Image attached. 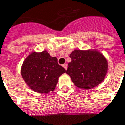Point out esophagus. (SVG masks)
<instances>
[{
	"instance_id": "1",
	"label": "esophagus",
	"mask_w": 125,
	"mask_h": 125,
	"mask_svg": "<svg viewBox=\"0 0 125 125\" xmlns=\"http://www.w3.org/2000/svg\"><path fill=\"white\" fill-rule=\"evenodd\" d=\"M67 66H67V64H66V63H64V64L63 65V67L66 70L67 69Z\"/></svg>"
}]
</instances>
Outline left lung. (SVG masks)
<instances>
[{
    "label": "left lung",
    "instance_id": "8db88e82",
    "mask_svg": "<svg viewBox=\"0 0 125 125\" xmlns=\"http://www.w3.org/2000/svg\"><path fill=\"white\" fill-rule=\"evenodd\" d=\"M69 57L66 74L71 76L75 86L82 89H92L105 78L108 69L107 59L99 51L74 50Z\"/></svg>",
    "mask_w": 125,
    "mask_h": 125
}]
</instances>
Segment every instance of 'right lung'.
I'll return each mask as SVG.
<instances>
[{"instance_id": "right-lung-1", "label": "right lung", "mask_w": 125, "mask_h": 125, "mask_svg": "<svg viewBox=\"0 0 125 125\" xmlns=\"http://www.w3.org/2000/svg\"><path fill=\"white\" fill-rule=\"evenodd\" d=\"M65 72L57 59L51 56L46 51L31 53L21 67V75L27 85L39 93L54 90L59 77Z\"/></svg>"}]
</instances>
